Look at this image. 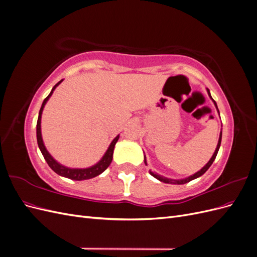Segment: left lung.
<instances>
[{"instance_id":"8db88e82","label":"left lung","mask_w":257,"mask_h":257,"mask_svg":"<svg viewBox=\"0 0 257 257\" xmlns=\"http://www.w3.org/2000/svg\"><path fill=\"white\" fill-rule=\"evenodd\" d=\"M207 92H208V95L210 96V98H211L212 100H213V103H214V105H215V107H216V109H217V106H216V103H215V100L211 97V94H210V91H209V89H207ZM217 111H219V109H217ZM220 114V113H219ZM221 141H222V131H221V133H220V138H219V143H217V146H216V149H215V151H214V153H213V155H212V158L210 159V161L207 163V164L201 168L199 172H197L196 174H194V175H192V176H190V177H188V178H185V179H180V180H173V179H168V178H165V177H163V176H160V175H158V174H154V173H152L151 170H150V174H151V176H153L154 178H157L158 180H160V181H162V182H164V183H174V184H184V183H188V182H190V181H192V180H194V179H196V178H198V177H200V176H203L207 170L209 169V167L212 165V163H213V161L215 160V158H216V154H217V152H219V149H220V146H221ZM145 163H146V165H147V162H146V158H145Z\"/></svg>"}]
</instances>
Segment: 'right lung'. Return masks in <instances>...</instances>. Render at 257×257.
<instances>
[{
    "instance_id": "1",
    "label": "right lung",
    "mask_w": 257,
    "mask_h": 257,
    "mask_svg": "<svg viewBox=\"0 0 257 257\" xmlns=\"http://www.w3.org/2000/svg\"><path fill=\"white\" fill-rule=\"evenodd\" d=\"M63 80V79H62ZM59 81L54 87L52 88L50 94L46 97L44 99V102L42 104V107H41V110H40V113H38V119H37V124H36V137H37V144H38V148H40V150L43 154L44 159L46 160V162H47V164L49 165V167L53 170L54 173H57L58 175L62 176V177H65V178H68V179H72V180H87V179H91V178H94L98 175L102 174L103 172H105L106 168L110 165V163L112 161V155H113V149H114V146L116 144V142H118L119 139V135L116 136L113 141L111 142L109 148H108L106 153L104 154V157L102 158V160H100L97 164L93 165L89 168H68V167H65L63 165H61L60 163H58L56 160H54L51 155L49 154V152L47 151V149H46V147L43 143V138H42V132H41V119H42V113H43V109L45 107V104L47 103V100L49 99V97L52 95L53 93V90L56 89L58 85L62 82Z\"/></svg>"
}]
</instances>
